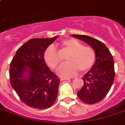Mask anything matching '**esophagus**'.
Listing matches in <instances>:
<instances>
[{"label": "esophagus", "instance_id": "1", "mask_svg": "<svg viewBox=\"0 0 125 125\" xmlns=\"http://www.w3.org/2000/svg\"><path fill=\"white\" fill-rule=\"evenodd\" d=\"M70 78H65V77H61L60 78V80L63 81V80H69Z\"/></svg>", "mask_w": 125, "mask_h": 125}]
</instances>
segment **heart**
<instances>
[{"mask_svg": "<svg viewBox=\"0 0 125 125\" xmlns=\"http://www.w3.org/2000/svg\"><path fill=\"white\" fill-rule=\"evenodd\" d=\"M60 52L69 53L66 57L67 62L57 69L59 76L70 77L75 75L80 69L82 72L89 70L95 63L96 54L90 46H84L75 39L63 40L60 43ZM44 59L47 65L52 69L60 62V56L52 46L48 47L44 53Z\"/></svg>", "mask_w": 125, "mask_h": 125, "instance_id": "obj_1", "label": "heart"}]
</instances>
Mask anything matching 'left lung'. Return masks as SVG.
<instances>
[{"instance_id":"1","label":"left lung","mask_w":125,"mask_h":125,"mask_svg":"<svg viewBox=\"0 0 125 125\" xmlns=\"http://www.w3.org/2000/svg\"><path fill=\"white\" fill-rule=\"evenodd\" d=\"M87 43L95 52V62L83 75V85L77 92L83 103L92 104L103 100L110 91L115 78L114 62L112 54L106 45L99 40L85 35H72Z\"/></svg>"}]
</instances>
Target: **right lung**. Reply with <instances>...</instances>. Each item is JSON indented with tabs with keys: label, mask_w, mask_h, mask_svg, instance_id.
<instances>
[{
	"label": "right lung",
	"mask_w": 125,
	"mask_h": 125,
	"mask_svg": "<svg viewBox=\"0 0 125 125\" xmlns=\"http://www.w3.org/2000/svg\"><path fill=\"white\" fill-rule=\"evenodd\" d=\"M57 38L28 40L11 62V85L21 100L33 108L46 109L56 100L60 80L47 67L44 53Z\"/></svg>",
	"instance_id": "right-lung-1"
}]
</instances>
